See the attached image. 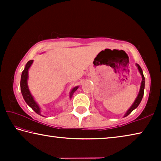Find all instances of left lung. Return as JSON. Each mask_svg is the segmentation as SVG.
Returning a JSON list of instances; mask_svg holds the SVG:
<instances>
[{
	"instance_id": "left-lung-1",
	"label": "left lung",
	"mask_w": 161,
	"mask_h": 161,
	"mask_svg": "<svg viewBox=\"0 0 161 161\" xmlns=\"http://www.w3.org/2000/svg\"><path fill=\"white\" fill-rule=\"evenodd\" d=\"M136 67H138V69L139 71L140 74L141 75V77H142V81H141V86H140V90L139 92H138V94L137 97H136V99H135L134 102L133 103V104L131 105V107H130L128 111L126 112V114H124V117L127 116L129 114H130V113L132 112V111L138 107V106L140 104V103L141 102V100H142V98L143 97V93H144V88H145V77H144V75H143V70L141 69V67L139 66V64H136Z\"/></svg>"
}]
</instances>
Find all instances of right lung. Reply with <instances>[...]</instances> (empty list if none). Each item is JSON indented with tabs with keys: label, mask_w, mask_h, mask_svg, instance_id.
<instances>
[{
	"label": "right lung",
	"mask_w": 161,
	"mask_h": 161,
	"mask_svg": "<svg viewBox=\"0 0 161 161\" xmlns=\"http://www.w3.org/2000/svg\"><path fill=\"white\" fill-rule=\"evenodd\" d=\"M33 62V60H30L27 64H25V69L23 71L21 75V80H20V91L22 95H23L24 100L25 101L27 104H28L30 107H31L35 112H36L39 115H41V108H40V106L38 103L35 102L34 99V97H32L31 92H30L29 87L28 85V71L30 67ZM79 88V86H75L72 90H71L69 93V98L71 99L72 97L73 94L75 93V91ZM42 116V115H41Z\"/></svg>",
	"instance_id": "add662e5"
}]
</instances>
